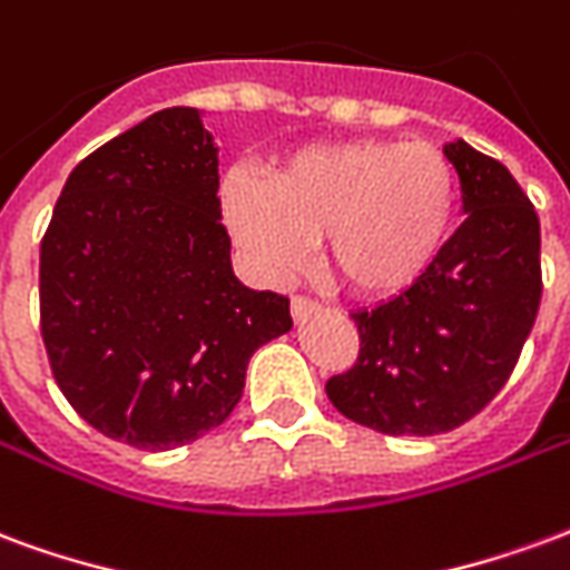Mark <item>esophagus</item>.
I'll use <instances>...</instances> for the list:
<instances>
[{
  "mask_svg": "<svg viewBox=\"0 0 570 570\" xmlns=\"http://www.w3.org/2000/svg\"><path fill=\"white\" fill-rule=\"evenodd\" d=\"M315 309H318V301H313V297H303V294H294V297H291V315H294L297 322H303L306 315H313Z\"/></svg>",
  "mask_w": 570,
  "mask_h": 570,
  "instance_id": "34e87169",
  "label": "esophagus"
}]
</instances>
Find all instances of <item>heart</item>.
Segmentation results:
<instances>
[{
    "instance_id": "heart-1",
    "label": "heart",
    "mask_w": 570,
    "mask_h": 570,
    "mask_svg": "<svg viewBox=\"0 0 570 570\" xmlns=\"http://www.w3.org/2000/svg\"><path fill=\"white\" fill-rule=\"evenodd\" d=\"M455 199L450 157L404 139L306 145L273 166L269 188L245 173L222 188L227 230L264 276L297 273L322 236L327 273L361 301H392L425 276Z\"/></svg>"
}]
</instances>
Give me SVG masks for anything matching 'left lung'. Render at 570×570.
<instances>
[{"label": "left lung", "mask_w": 570, "mask_h": 570, "mask_svg": "<svg viewBox=\"0 0 570 570\" xmlns=\"http://www.w3.org/2000/svg\"><path fill=\"white\" fill-rule=\"evenodd\" d=\"M464 222L404 294L352 313L358 361L325 385L352 422L392 438L464 425L517 367L541 306V222L501 160L443 145Z\"/></svg>", "instance_id": "8db88e82"}]
</instances>
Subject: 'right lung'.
Segmentation results:
<instances>
[{
	"label": "right lung",
	"mask_w": 570,
	"mask_h": 570,
	"mask_svg": "<svg viewBox=\"0 0 570 570\" xmlns=\"http://www.w3.org/2000/svg\"><path fill=\"white\" fill-rule=\"evenodd\" d=\"M39 309L53 380L99 434L176 450L234 413L291 313L234 276L197 109L154 111L75 166L41 239Z\"/></svg>",
	"instance_id": "obj_1"
}]
</instances>
